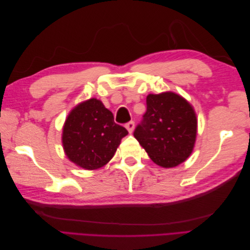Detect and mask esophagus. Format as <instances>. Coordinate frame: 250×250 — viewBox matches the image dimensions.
Segmentation results:
<instances>
[{
  "label": "esophagus",
  "instance_id": "obj_1",
  "mask_svg": "<svg viewBox=\"0 0 250 250\" xmlns=\"http://www.w3.org/2000/svg\"><path fill=\"white\" fill-rule=\"evenodd\" d=\"M125 127L127 128V130H128V132H129V133H131V132H132V131L134 130V122H133V121H130V122H128V123H126Z\"/></svg>",
  "mask_w": 250,
  "mask_h": 250
}]
</instances>
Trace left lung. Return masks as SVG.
Listing matches in <instances>:
<instances>
[{
	"mask_svg": "<svg viewBox=\"0 0 250 250\" xmlns=\"http://www.w3.org/2000/svg\"><path fill=\"white\" fill-rule=\"evenodd\" d=\"M147 110L133 135L149 157L164 168L176 167L192 153L197 118L191 104L172 93L150 94Z\"/></svg>",
	"mask_w": 250,
	"mask_h": 250,
	"instance_id": "1",
	"label": "left lung"
}]
</instances>
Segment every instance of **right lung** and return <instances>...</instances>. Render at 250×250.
<instances>
[{
  "label": "right lung",
  "instance_id": "1",
  "mask_svg": "<svg viewBox=\"0 0 250 250\" xmlns=\"http://www.w3.org/2000/svg\"><path fill=\"white\" fill-rule=\"evenodd\" d=\"M126 128L113 121L110 110L95 98L77 105L67 116L62 145L67 158L79 167L95 170L115 155Z\"/></svg>",
  "mask_w": 250,
  "mask_h": 250
}]
</instances>
